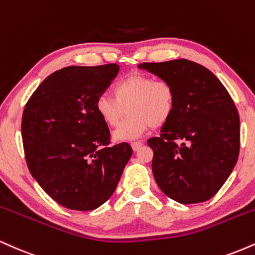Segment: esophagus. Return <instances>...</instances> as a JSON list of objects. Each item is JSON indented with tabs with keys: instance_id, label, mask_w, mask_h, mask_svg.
Listing matches in <instances>:
<instances>
[{
	"instance_id": "esophagus-1",
	"label": "esophagus",
	"mask_w": 255,
	"mask_h": 255,
	"mask_svg": "<svg viewBox=\"0 0 255 255\" xmlns=\"http://www.w3.org/2000/svg\"><path fill=\"white\" fill-rule=\"evenodd\" d=\"M141 146H142V142H141V141H134V142H131V148H133L134 151H137L140 147H141Z\"/></svg>"
}]
</instances>
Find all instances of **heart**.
<instances>
[{
  "instance_id": "heart-1",
  "label": "heart",
  "mask_w": 255,
  "mask_h": 255,
  "mask_svg": "<svg viewBox=\"0 0 255 255\" xmlns=\"http://www.w3.org/2000/svg\"><path fill=\"white\" fill-rule=\"evenodd\" d=\"M114 99L102 93L96 111L109 127H116L127 110L128 116L114 131L115 141H130L148 128L160 127L170 120L176 104V91L170 81L134 73L114 86Z\"/></svg>"
}]
</instances>
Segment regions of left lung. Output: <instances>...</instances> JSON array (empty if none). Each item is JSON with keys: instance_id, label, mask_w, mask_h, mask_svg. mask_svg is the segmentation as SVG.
<instances>
[{"instance_id": "obj_1", "label": "left lung", "mask_w": 255, "mask_h": 255, "mask_svg": "<svg viewBox=\"0 0 255 255\" xmlns=\"http://www.w3.org/2000/svg\"><path fill=\"white\" fill-rule=\"evenodd\" d=\"M176 91L172 116L148 139L152 172L166 197L181 204L209 200L230 176L240 152V118L217 77L193 61L140 63Z\"/></svg>"}]
</instances>
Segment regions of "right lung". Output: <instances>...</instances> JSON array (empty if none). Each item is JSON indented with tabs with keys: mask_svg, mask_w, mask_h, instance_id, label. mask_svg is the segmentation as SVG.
I'll list each match as a JSON object with an SVG mask.
<instances>
[{
	"mask_svg": "<svg viewBox=\"0 0 255 255\" xmlns=\"http://www.w3.org/2000/svg\"><path fill=\"white\" fill-rule=\"evenodd\" d=\"M119 71L115 63L66 67L49 75L25 105L21 135L28 170L69 210L104 204L133 153L127 142L110 146L109 128L95 107Z\"/></svg>",
	"mask_w": 255,
	"mask_h": 255,
	"instance_id": "1",
	"label": "right lung"
}]
</instances>
